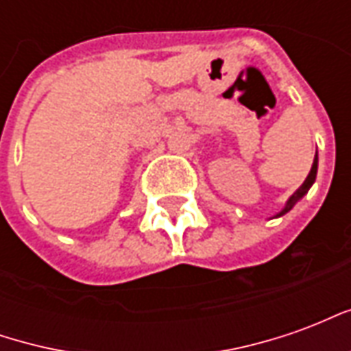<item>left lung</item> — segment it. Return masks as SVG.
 <instances>
[{
	"mask_svg": "<svg viewBox=\"0 0 351 351\" xmlns=\"http://www.w3.org/2000/svg\"><path fill=\"white\" fill-rule=\"evenodd\" d=\"M316 173H317V152H316V156H314V163H312V169H310V173H308V176H306V180H304L301 188H299V190L295 191L293 195L289 197V201H287L286 206H284V210H282L278 216L289 213V210H291V208L297 205V201H299V199H301L302 195H304V193L310 190V186H312V184H314V180H316Z\"/></svg>",
	"mask_w": 351,
	"mask_h": 351,
	"instance_id": "obj_1",
	"label": "left lung"
}]
</instances>
